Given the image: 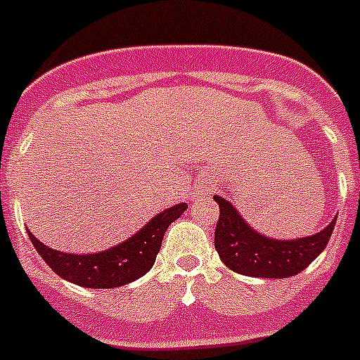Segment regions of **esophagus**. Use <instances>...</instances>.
<instances>
[{
    "mask_svg": "<svg viewBox=\"0 0 360 360\" xmlns=\"http://www.w3.org/2000/svg\"><path fill=\"white\" fill-rule=\"evenodd\" d=\"M209 195V189L205 186H196L195 189L191 191V200L193 202H198V200H202L203 196Z\"/></svg>",
    "mask_w": 360,
    "mask_h": 360,
    "instance_id": "obj_1",
    "label": "esophagus"
}]
</instances>
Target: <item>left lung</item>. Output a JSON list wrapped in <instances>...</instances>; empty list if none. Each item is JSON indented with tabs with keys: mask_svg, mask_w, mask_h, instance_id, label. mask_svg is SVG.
<instances>
[{
	"mask_svg": "<svg viewBox=\"0 0 360 360\" xmlns=\"http://www.w3.org/2000/svg\"><path fill=\"white\" fill-rule=\"evenodd\" d=\"M219 218L214 247L219 259L238 274L250 278H290L307 269L328 245L337 216L317 234L294 240H276L250 227L238 209L216 195Z\"/></svg>",
	"mask_w": 360,
	"mask_h": 360,
	"instance_id": "8db88e82",
	"label": "left lung"
}]
</instances>
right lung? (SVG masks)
Returning a JSON list of instances; mask_svg holds the SVG:
<instances>
[{"instance_id":"1","label":"right lung","mask_w":360,"mask_h":360,"mask_svg":"<svg viewBox=\"0 0 360 360\" xmlns=\"http://www.w3.org/2000/svg\"><path fill=\"white\" fill-rule=\"evenodd\" d=\"M186 209L187 203H176L153 216L141 231L126 241L95 254H72L50 249L28 229L27 231L32 245L57 276L84 288H115L149 272L155 265L165 231Z\"/></svg>"}]
</instances>
